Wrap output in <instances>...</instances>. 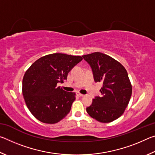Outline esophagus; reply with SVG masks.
Here are the masks:
<instances>
[{"instance_id":"obj_1","label":"esophagus","mask_w":155,"mask_h":155,"mask_svg":"<svg viewBox=\"0 0 155 155\" xmlns=\"http://www.w3.org/2000/svg\"><path fill=\"white\" fill-rule=\"evenodd\" d=\"M77 95H78V96H80V97H83L84 96H85V95H83V94H80V93H77Z\"/></svg>"}]
</instances>
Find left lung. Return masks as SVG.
I'll return each mask as SVG.
<instances>
[{"label": "left lung", "mask_w": 155, "mask_h": 155, "mask_svg": "<svg viewBox=\"0 0 155 155\" xmlns=\"http://www.w3.org/2000/svg\"><path fill=\"white\" fill-rule=\"evenodd\" d=\"M90 65L95 82H101V95L94 97L87 114L97 121L107 123L118 118L124 112L132 94V86L123 65L102 52L82 56Z\"/></svg>", "instance_id": "8db88e82"}]
</instances>
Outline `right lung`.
I'll return each instance as SVG.
<instances>
[{
  "instance_id": "obj_1",
  "label": "right lung",
  "mask_w": 155,
  "mask_h": 155,
  "mask_svg": "<svg viewBox=\"0 0 155 155\" xmlns=\"http://www.w3.org/2000/svg\"><path fill=\"white\" fill-rule=\"evenodd\" d=\"M81 56L54 53L41 57L31 65L22 81V94L30 112L40 121L54 124L71 109L75 94L57 87L82 61Z\"/></svg>"
}]
</instances>
